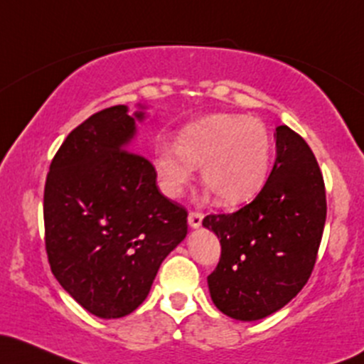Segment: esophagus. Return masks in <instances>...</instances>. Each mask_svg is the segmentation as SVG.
I'll return each instance as SVG.
<instances>
[{"label":"esophagus","mask_w":364,"mask_h":364,"mask_svg":"<svg viewBox=\"0 0 364 364\" xmlns=\"http://www.w3.org/2000/svg\"><path fill=\"white\" fill-rule=\"evenodd\" d=\"M202 219H203V214L198 213V210H190L188 214V225L191 228H198L202 225Z\"/></svg>","instance_id":"esophagus-1"}]
</instances>
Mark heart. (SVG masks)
I'll list each match as a JSON object with an SVG mask.
<instances>
[{"instance_id":"b5f03b06","label":"heart","mask_w":364,"mask_h":364,"mask_svg":"<svg viewBox=\"0 0 364 364\" xmlns=\"http://www.w3.org/2000/svg\"><path fill=\"white\" fill-rule=\"evenodd\" d=\"M273 145L264 124L215 114L183 127L174 143L155 146V169L164 193L178 197L202 166V179L223 205L249 202L264 186Z\"/></svg>"}]
</instances>
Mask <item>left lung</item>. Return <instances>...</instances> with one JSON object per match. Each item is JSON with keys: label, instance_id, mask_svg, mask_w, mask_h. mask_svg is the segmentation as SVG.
<instances>
[{"label": "left lung", "instance_id": "8db88e82", "mask_svg": "<svg viewBox=\"0 0 364 364\" xmlns=\"http://www.w3.org/2000/svg\"><path fill=\"white\" fill-rule=\"evenodd\" d=\"M274 136L277 161L257 197L237 213L202 221L221 243L207 277L210 297L240 321L269 316L301 292L325 228V181L313 150L289 126H278Z\"/></svg>", "mask_w": 364, "mask_h": 364}]
</instances>
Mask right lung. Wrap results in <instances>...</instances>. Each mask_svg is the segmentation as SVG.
I'll list each match as a JSON object with an SVG mask.
<instances>
[{
  "mask_svg": "<svg viewBox=\"0 0 364 364\" xmlns=\"http://www.w3.org/2000/svg\"><path fill=\"white\" fill-rule=\"evenodd\" d=\"M134 117L141 121L143 112ZM134 117L115 105L72 129L50 164L43 198L51 273L105 319L145 301L162 261L188 231V213L159 191L151 162L126 149Z\"/></svg>",
  "mask_w": 364,
  "mask_h": 364,
  "instance_id": "add662e5",
  "label": "right lung"
}]
</instances>
